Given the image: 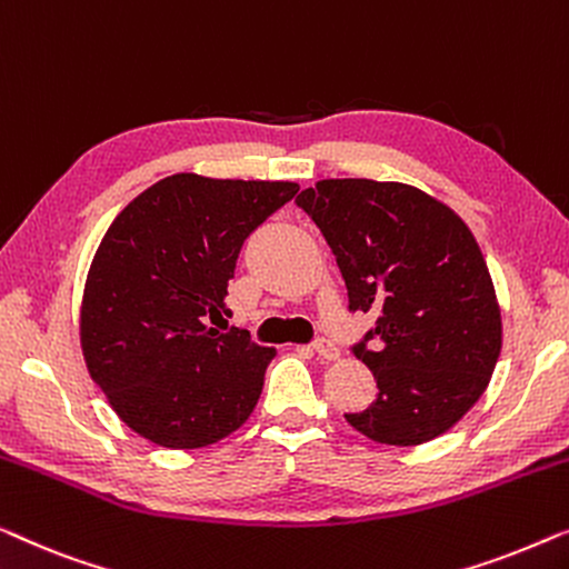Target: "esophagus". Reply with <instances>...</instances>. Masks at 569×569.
<instances>
[{
  "label": "esophagus",
  "instance_id": "obj_1",
  "mask_svg": "<svg viewBox=\"0 0 569 569\" xmlns=\"http://www.w3.org/2000/svg\"><path fill=\"white\" fill-rule=\"evenodd\" d=\"M311 348H315V353H317L319 358H327V361H335V358L340 356L338 346H335V342H332L330 338H317L315 342H311Z\"/></svg>",
  "mask_w": 569,
  "mask_h": 569
}]
</instances>
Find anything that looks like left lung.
<instances>
[{
    "label": "left lung",
    "mask_w": 569,
    "mask_h": 569,
    "mask_svg": "<svg viewBox=\"0 0 569 569\" xmlns=\"http://www.w3.org/2000/svg\"><path fill=\"white\" fill-rule=\"evenodd\" d=\"M296 206L330 244L348 311L376 317L350 350L379 395L346 420L376 443L433 441L482 397L502 346L477 239L451 208L402 182L319 180Z\"/></svg>",
    "instance_id": "1"
}]
</instances>
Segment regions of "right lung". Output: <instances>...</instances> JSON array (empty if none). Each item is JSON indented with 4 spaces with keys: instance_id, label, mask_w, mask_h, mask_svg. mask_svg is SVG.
I'll return each mask as SVG.
<instances>
[{
    "instance_id": "obj_1",
    "label": "right lung",
    "mask_w": 569,
    "mask_h": 569,
    "mask_svg": "<svg viewBox=\"0 0 569 569\" xmlns=\"http://www.w3.org/2000/svg\"><path fill=\"white\" fill-rule=\"evenodd\" d=\"M296 193V182L172 174L102 237L84 286V361L118 418L151 443H216L258 405L276 350L211 325L231 317L244 239Z\"/></svg>"
}]
</instances>
